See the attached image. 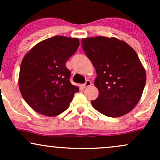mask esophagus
Instances as JSON below:
<instances>
[{"mask_svg":"<svg viewBox=\"0 0 160 160\" xmlns=\"http://www.w3.org/2000/svg\"><path fill=\"white\" fill-rule=\"evenodd\" d=\"M83 87L84 88H86V87H89V86H92V82L89 81V80H86V82H85V83L83 84Z\"/></svg>","mask_w":160,"mask_h":160,"instance_id":"34e87169","label":"esophagus"}]
</instances>
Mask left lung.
Here are the masks:
<instances>
[{"mask_svg":"<svg viewBox=\"0 0 160 160\" xmlns=\"http://www.w3.org/2000/svg\"><path fill=\"white\" fill-rule=\"evenodd\" d=\"M82 47L96 71L98 96L92 105L102 114L119 117L130 112L141 98L146 71L136 52L123 40L95 37L82 39Z\"/></svg>","mask_w":160,"mask_h":160,"instance_id":"1","label":"left lung"}]
</instances>
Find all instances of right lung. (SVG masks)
<instances>
[{
    "label": "right lung",
    "mask_w": 160,
    "mask_h": 160,
    "mask_svg": "<svg viewBox=\"0 0 160 160\" xmlns=\"http://www.w3.org/2000/svg\"><path fill=\"white\" fill-rule=\"evenodd\" d=\"M78 38L55 36L36 44L24 56L19 87L27 104L38 113L55 117L69 107L78 86L70 82L65 63L76 52Z\"/></svg>",
    "instance_id": "add662e5"
}]
</instances>
